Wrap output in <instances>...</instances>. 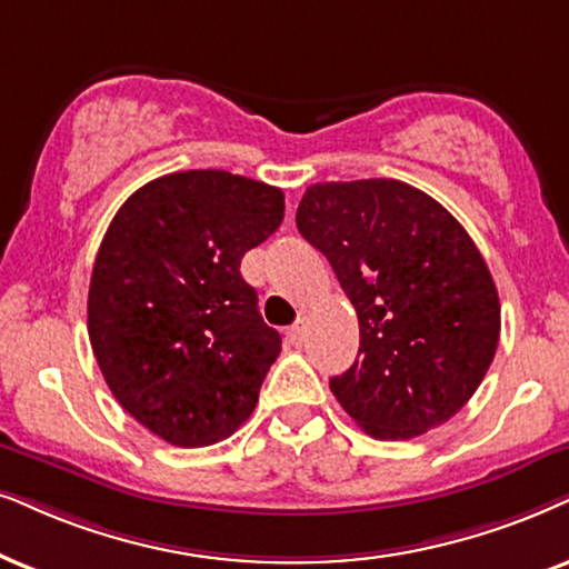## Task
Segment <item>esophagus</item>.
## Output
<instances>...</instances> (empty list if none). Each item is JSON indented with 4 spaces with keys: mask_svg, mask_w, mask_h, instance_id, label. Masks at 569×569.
<instances>
[{
    "mask_svg": "<svg viewBox=\"0 0 569 569\" xmlns=\"http://www.w3.org/2000/svg\"><path fill=\"white\" fill-rule=\"evenodd\" d=\"M305 336H307V322L305 320H297L289 328V341L291 343H301V341H305Z\"/></svg>",
    "mask_w": 569,
    "mask_h": 569,
    "instance_id": "1",
    "label": "esophagus"
}]
</instances>
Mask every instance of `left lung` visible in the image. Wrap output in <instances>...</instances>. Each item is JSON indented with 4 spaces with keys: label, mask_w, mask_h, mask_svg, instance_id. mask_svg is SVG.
Here are the masks:
<instances>
[{
    "label": "left lung",
    "mask_w": 569,
    "mask_h": 569,
    "mask_svg": "<svg viewBox=\"0 0 569 569\" xmlns=\"http://www.w3.org/2000/svg\"><path fill=\"white\" fill-rule=\"evenodd\" d=\"M297 228L357 309L359 355L330 378L365 433L405 441L451 420L491 368L501 307L455 214L393 178L315 183Z\"/></svg>",
    "instance_id": "obj_1"
}]
</instances>
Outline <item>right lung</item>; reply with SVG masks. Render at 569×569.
Masks as SVG:
<instances>
[{
  "instance_id": "1",
  "label": "right lung",
  "mask_w": 569,
  "mask_h": 569,
  "mask_svg": "<svg viewBox=\"0 0 569 569\" xmlns=\"http://www.w3.org/2000/svg\"><path fill=\"white\" fill-rule=\"evenodd\" d=\"M283 191L186 170L131 193L93 262L89 338L128 415L183 449L247 422L280 355L241 260L278 231Z\"/></svg>"
}]
</instances>
